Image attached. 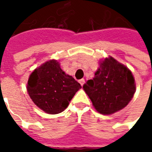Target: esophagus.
<instances>
[{
    "instance_id": "esophagus-1",
    "label": "esophagus",
    "mask_w": 152,
    "mask_h": 152,
    "mask_svg": "<svg viewBox=\"0 0 152 152\" xmlns=\"http://www.w3.org/2000/svg\"><path fill=\"white\" fill-rule=\"evenodd\" d=\"M79 82V84H80V85H84V84H85V79H80Z\"/></svg>"
}]
</instances>
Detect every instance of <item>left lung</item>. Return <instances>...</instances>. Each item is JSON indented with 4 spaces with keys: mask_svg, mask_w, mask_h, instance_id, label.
Masks as SVG:
<instances>
[{
    "mask_svg": "<svg viewBox=\"0 0 152 152\" xmlns=\"http://www.w3.org/2000/svg\"><path fill=\"white\" fill-rule=\"evenodd\" d=\"M92 79L83 89L99 113L110 115L124 108L135 93L136 85L131 71L113 57L99 62Z\"/></svg>",
    "mask_w": 152,
    "mask_h": 152,
    "instance_id": "8db88e82",
    "label": "left lung"
}]
</instances>
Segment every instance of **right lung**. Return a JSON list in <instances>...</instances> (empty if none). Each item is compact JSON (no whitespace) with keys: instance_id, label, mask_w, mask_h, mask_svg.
<instances>
[{"instance_id":"obj_1","label":"right lung","mask_w":152,"mask_h":152,"mask_svg":"<svg viewBox=\"0 0 152 152\" xmlns=\"http://www.w3.org/2000/svg\"><path fill=\"white\" fill-rule=\"evenodd\" d=\"M80 88V84L65 73L55 59L36 67L27 84V91L33 102L48 114L63 112Z\"/></svg>"}]
</instances>
